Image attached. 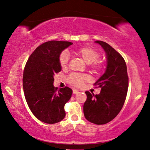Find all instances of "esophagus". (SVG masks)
<instances>
[{"label":"esophagus","mask_w":150,"mask_h":150,"mask_svg":"<svg viewBox=\"0 0 150 150\" xmlns=\"http://www.w3.org/2000/svg\"><path fill=\"white\" fill-rule=\"evenodd\" d=\"M79 93V91L76 89H73V94H76Z\"/></svg>","instance_id":"34e87169"}]
</instances>
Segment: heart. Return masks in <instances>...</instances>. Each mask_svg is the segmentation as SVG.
I'll return each instance as SVG.
<instances>
[{
	"label": "heart",
	"mask_w": 150,
	"mask_h": 150,
	"mask_svg": "<svg viewBox=\"0 0 150 150\" xmlns=\"http://www.w3.org/2000/svg\"><path fill=\"white\" fill-rule=\"evenodd\" d=\"M77 56L83 59L86 63L89 64V68L92 72L95 74L100 73L105 68L106 64L103 60L98 59L100 53L92 46H83L74 50ZM59 65L63 69L67 68L69 63V54L66 51H63L59 55ZM88 81V76L85 74H71L67 77V81L69 85L74 87H81L83 84Z\"/></svg>",
	"instance_id": "obj_1"
}]
</instances>
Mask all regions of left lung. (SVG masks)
Here are the masks:
<instances>
[{
  "instance_id": "left-lung-1",
  "label": "left lung",
  "mask_w": 150,
  "mask_h": 150,
  "mask_svg": "<svg viewBox=\"0 0 150 150\" xmlns=\"http://www.w3.org/2000/svg\"><path fill=\"white\" fill-rule=\"evenodd\" d=\"M107 55L105 73L94 83L101 89L100 94L86 91L87 100L83 106L84 115L89 122L97 125L107 124L121 111L128 89L126 63L120 53L107 43L96 41Z\"/></svg>"
}]
</instances>
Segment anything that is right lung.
<instances>
[{"label":"right lung","instance_id":"add662e5","mask_svg":"<svg viewBox=\"0 0 150 150\" xmlns=\"http://www.w3.org/2000/svg\"><path fill=\"white\" fill-rule=\"evenodd\" d=\"M71 44L62 41L45 42L33 51L24 67L22 82L26 101L33 114L46 124H56L65 116L64 106L72 90L68 87L59 90L53 83L54 75L61 69L59 55Z\"/></svg>","mask_w":150,"mask_h":150}]
</instances>
